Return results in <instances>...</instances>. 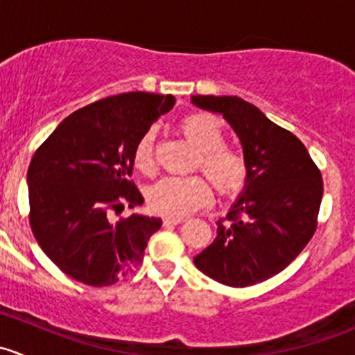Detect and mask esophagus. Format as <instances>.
<instances>
[{
	"label": "esophagus",
	"instance_id": "esophagus-1",
	"mask_svg": "<svg viewBox=\"0 0 355 355\" xmlns=\"http://www.w3.org/2000/svg\"><path fill=\"white\" fill-rule=\"evenodd\" d=\"M182 221H185L184 218H177V216H166L163 220V223L166 225V227H170V225H180Z\"/></svg>",
	"mask_w": 355,
	"mask_h": 355
}]
</instances>
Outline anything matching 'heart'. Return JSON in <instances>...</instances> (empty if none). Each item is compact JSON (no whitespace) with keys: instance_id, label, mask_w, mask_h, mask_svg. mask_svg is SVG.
Returning a JSON list of instances; mask_svg holds the SVG:
<instances>
[{"instance_id":"heart-1","label":"heart","mask_w":355,"mask_h":355,"mask_svg":"<svg viewBox=\"0 0 355 355\" xmlns=\"http://www.w3.org/2000/svg\"><path fill=\"white\" fill-rule=\"evenodd\" d=\"M180 132L198 149L196 168H200L221 196H235L247 180V161L239 149L225 144L223 123L209 113H194L180 121ZM134 163L142 173H155V135L151 132L139 141ZM213 191L202 177H164L148 192L149 206L166 216H187L206 207Z\"/></svg>"}]
</instances>
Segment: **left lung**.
I'll return each instance as SVG.
<instances>
[{"label": "left lung", "mask_w": 355, "mask_h": 355, "mask_svg": "<svg viewBox=\"0 0 355 355\" xmlns=\"http://www.w3.org/2000/svg\"><path fill=\"white\" fill-rule=\"evenodd\" d=\"M200 110L223 114L241 141L247 180L216 239L194 257L206 277L250 287L275 277L316 230L323 180L306 146L237 96H192Z\"/></svg>", "instance_id": "left-lung-1"}]
</instances>
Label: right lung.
<instances>
[{"instance_id":"right-lung-1","label":"right lung","mask_w":355,"mask_h":355,"mask_svg":"<svg viewBox=\"0 0 355 355\" xmlns=\"http://www.w3.org/2000/svg\"><path fill=\"white\" fill-rule=\"evenodd\" d=\"M175 105L171 94L123 92L67 116L35 151L27 171L31 228L46 256L73 280L106 287L144 259L161 218L111 211L141 206L130 182L134 153Z\"/></svg>"}]
</instances>
